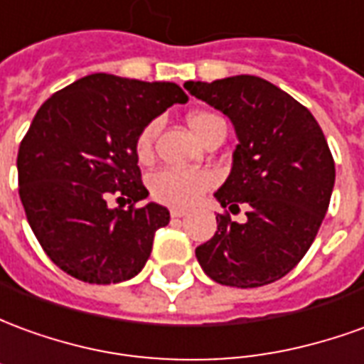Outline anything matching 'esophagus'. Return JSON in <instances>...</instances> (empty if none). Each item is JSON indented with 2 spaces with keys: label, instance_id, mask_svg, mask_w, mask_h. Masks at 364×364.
<instances>
[{
  "label": "esophagus",
  "instance_id": "34e87169",
  "mask_svg": "<svg viewBox=\"0 0 364 364\" xmlns=\"http://www.w3.org/2000/svg\"><path fill=\"white\" fill-rule=\"evenodd\" d=\"M169 214H171V218H183V216H187V210H183V208H171Z\"/></svg>",
  "mask_w": 364,
  "mask_h": 364
}]
</instances>
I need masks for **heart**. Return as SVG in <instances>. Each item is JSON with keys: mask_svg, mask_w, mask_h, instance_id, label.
Here are the masks:
<instances>
[{"mask_svg": "<svg viewBox=\"0 0 364 364\" xmlns=\"http://www.w3.org/2000/svg\"><path fill=\"white\" fill-rule=\"evenodd\" d=\"M216 120H220L216 114L206 111L191 112L187 117L191 130L197 134L200 140L206 134V130L213 127ZM158 134V120H151L136 136L134 150L140 161L151 158L154 151V140ZM216 181L210 171L206 169H179V167H164L158 169L156 173L150 175L148 187L150 195L158 203L167 206H191L197 203L198 198L205 195Z\"/></svg>", "mask_w": 364, "mask_h": 364, "instance_id": "1", "label": "heart"}]
</instances>
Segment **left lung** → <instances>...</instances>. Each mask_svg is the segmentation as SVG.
Returning a JSON list of instances; mask_svg holds the SVG:
<instances>
[{"instance_id":"8db88e82","label":"left lung","mask_w":364,"mask_h":364,"mask_svg":"<svg viewBox=\"0 0 364 364\" xmlns=\"http://www.w3.org/2000/svg\"><path fill=\"white\" fill-rule=\"evenodd\" d=\"M191 95L234 122L240 144L228 179L214 193L224 208L250 205L244 223L228 210L195 253L213 281L255 289L296 267L316 240L336 183V164L312 112L255 75L187 82Z\"/></svg>"}]
</instances>
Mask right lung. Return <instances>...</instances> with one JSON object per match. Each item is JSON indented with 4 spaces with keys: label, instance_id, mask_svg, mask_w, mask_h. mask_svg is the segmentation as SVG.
Returning a JSON list of instances; mask_svg holds the SVG:
<instances>
[{
    "label": "right lung",
    "instance_id": "right-lung-1",
    "mask_svg": "<svg viewBox=\"0 0 364 364\" xmlns=\"http://www.w3.org/2000/svg\"><path fill=\"white\" fill-rule=\"evenodd\" d=\"M185 91L169 82L91 74L56 91L36 111L17 154L19 197L44 253L91 284L132 279L151 253L166 206L150 203L136 136ZM111 194L129 208L109 209Z\"/></svg>",
    "mask_w": 364,
    "mask_h": 364
}]
</instances>
